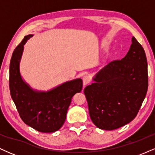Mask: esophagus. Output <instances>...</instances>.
I'll use <instances>...</instances> for the list:
<instances>
[{
	"instance_id": "1",
	"label": "esophagus",
	"mask_w": 155,
	"mask_h": 155,
	"mask_svg": "<svg viewBox=\"0 0 155 155\" xmlns=\"http://www.w3.org/2000/svg\"><path fill=\"white\" fill-rule=\"evenodd\" d=\"M83 85L84 86H86L87 84H88L90 81V77L89 76H84L83 77Z\"/></svg>"
}]
</instances>
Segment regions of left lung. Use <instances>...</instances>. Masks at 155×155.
<instances>
[{"label": "left lung", "instance_id": "1", "mask_svg": "<svg viewBox=\"0 0 155 155\" xmlns=\"http://www.w3.org/2000/svg\"><path fill=\"white\" fill-rule=\"evenodd\" d=\"M93 81L84 92L98 128L117 129L136 117L147 95L148 71L144 49L135 37L125 57L108 63Z\"/></svg>", "mask_w": 155, "mask_h": 155}]
</instances>
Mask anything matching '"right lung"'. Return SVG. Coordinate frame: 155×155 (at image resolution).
<instances>
[{
	"label": "right lung",
	"mask_w": 155,
	"mask_h": 155,
	"mask_svg": "<svg viewBox=\"0 0 155 155\" xmlns=\"http://www.w3.org/2000/svg\"><path fill=\"white\" fill-rule=\"evenodd\" d=\"M33 35L24 37L11 58L9 89L12 98L23 122L41 133H53L63 126L73 96L82 90V80L67 81L48 92L33 90L23 81L19 62L24 45Z\"/></svg>",
	"instance_id": "add662e5"
}]
</instances>
